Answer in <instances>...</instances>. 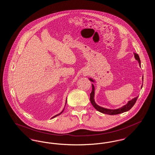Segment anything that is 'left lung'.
<instances>
[{"mask_svg":"<svg viewBox=\"0 0 155 155\" xmlns=\"http://www.w3.org/2000/svg\"><path fill=\"white\" fill-rule=\"evenodd\" d=\"M134 57L135 59L137 60H138V63H139V65L140 67V57L138 56V54L137 53H134ZM89 80L93 82H95V80H93L92 78H89ZM143 80V78L142 77V81ZM143 85V84H142ZM142 85L141 86V88H142ZM92 92L90 94V101H91V102L92 103V104L93 105V106L94 107V108L96 109L97 110L104 113V114H109V115H116V114H120V113H124L125 111H127L130 110L132 107H133V106L135 104V103L136 102L138 96H137L134 98H133V99H131V101H128V103H127L126 104H125L124 106L117 109H106V108H104V107H101L100 106L97 105L96 104L95 101V99H94V96H95V87L94 85L93 84H92Z\"/></svg>","mask_w":155,"mask_h":155,"instance_id":"8db88e82","label":"left lung"}]
</instances>
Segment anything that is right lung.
<instances>
[{"instance_id": "obj_1", "label": "right lung", "mask_w": 155, "mask_h": 155, "mask_svg": "<svg viewBox=\"0 0 155 155\" xmlns=\"http://www.w3.org/2000/svg\"><path fill=\"white\" fill-rule=\"evenodd\" d=\"M67 103V99H66V103H65V106H66V104ZM65 106H64V107H65ZM64 109H63V110H62V111L61 112H60L59 114H56V115H55L54 116H53V117H52V118H54V117H56V116H59V115H60V114H61L63 112V111H64Z\"/></svg>"}]
</instances>
